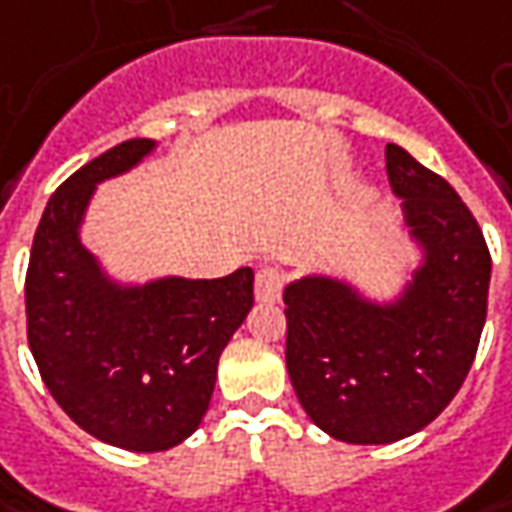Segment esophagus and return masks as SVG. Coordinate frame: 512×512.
Returning a JSON list of instances; mask_svg holds the SVG:
<instances>
[{"instance_id": "1", "label": "esophagus", "mask_w": 512, "mask_h": 512, "mask_svg": "<svg viewBox=\"0 0 512 512\" xmlns=\"http://www.w3.org/2000/svg\"><path fill=\"white\" fill-rule=\"evenodd\" d=\"M286 286V272L277 266H260L255 274V297L260 303H274L280 300Z\"/></svg>"}]
</instances>
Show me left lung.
I'll use <instances>...</instances> for the list:
<instances>
[{
  "mask_svg": "<svg viewBox=\"0 0 512 512\" xmlns=\"http://www.w3.org/2000/svg\"><path fill=\"white\" fill-rule=\"evenodd\" d=\"M388 181L425 263L394 306L348 283L303 277L283 291L286 365L311 422L340 442L388 445L431 425L459 394L487 317L490 252L456 189L385 147Z\"/></svg>",
  "mask_w": 512,
  "mask_h": 512,
  "instance_id": "obj_1",
  "label": "left lung"
}]
</instances>
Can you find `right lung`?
Returning <instances> with one entry per match:
<instances>
[{
    "label": "right lung",
    "instance_id": "add662e5",
    "mask_svg": "<svg viewBox=\"0 0 512 512\" xmlns=\"http://www.w3.org/2000/svg\"><path fill=\"white\" fill-rule=\"evenodd\" d=\"M152 147L130 138L50 195L25 277L27 343L47 391L90 436L135 453L175 448L201 425L221 351L255 303L249 266L218 280L164 277L121 289L81 246L98 181Z\"/></svg>",
    "mask_w": 512,
    "mask_h": 512
}]
</instances>
